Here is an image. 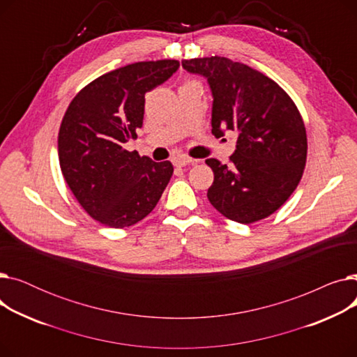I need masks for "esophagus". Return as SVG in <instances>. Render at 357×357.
Here are the masks:
<instances>
[{
	"mask_svg": "<svg viewBox=\"0 0 357 357\" xmlns=\"http://www.w3.org/2000/svg\"><path fill=\"white\" fill-rule=\"evenodd\" d=\"M195 160L194 159H191V158H188V156H183V155H178V156H175L174 159H172V163L175 165V166H186V165H190V163H194Z\"/></svg>",
	"mask_w": 357,
	"mask_h": 357,
	"instance_id": "esophagus-1",
	"label": "esophagus"
}]
</instances>
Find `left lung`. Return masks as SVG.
I'll use <instances>...</instances> for the list:
<instances>
[{
	"mask_svg": "<svg viewBox=\"0 0 357 357\" xmlns=\"http://www.w3.org/2000/svg\"><path fill=\"white\" fill-rule=\"evenodd\" d=\"M188 73L207 79L213 93V135L237 133L229 165L207 159L214 182L207 197L229 220L250 224L282 205L301 181L305 126L294 101L261 72L221 56L182 59Z\"/></svg>",
	"mask_w": 357,
	"mask_h": 357,
	"instance_id": "obj_1",
	"label": "left lung"
}]
</instances>
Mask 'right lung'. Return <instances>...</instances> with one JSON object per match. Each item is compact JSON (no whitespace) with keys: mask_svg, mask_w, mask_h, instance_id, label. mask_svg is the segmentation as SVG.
<instances>
[{"mask_svg":"<svg viewBox=\"0 0 357 357\" xmlns=\"http://www.w3.org/2000/svg\"><path fill=\"white\" fill-rule=\"evenodd\" d=\"M178 61L137 62L86 85L69 104L58 150L63 178L82 208L124 229L152 213L171 181L169 160L153 162L124 144L143 126L144 96L178 70Z\"/></svg>","mask_w":357,"mask_h":357,"instance_id":"obj_1","label":"right lung"}]
</instances>
